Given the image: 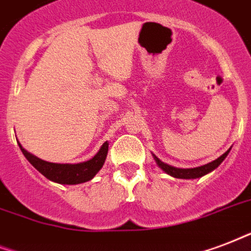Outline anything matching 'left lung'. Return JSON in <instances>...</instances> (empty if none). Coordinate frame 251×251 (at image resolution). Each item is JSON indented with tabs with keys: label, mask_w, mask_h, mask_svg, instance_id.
Listing matches in <instances>:
<instances>
[{
	"label": "left lung",
	"mask_w": 251,
	"mask_h": 251,
	"mask_svg": "<svg viewBox=\"0 0 251 251\" xmlns=\"http://www.w3.org/2000/svg\"><path fill=\"white\" fill-rule=\"evenodd\" d=\"M230 149H232V147H230ZM230 149H229L226 152H224L223 155L220 156V158L213 160V162L204 164V166H200V167H194V168L174 167V166H170V164L162 162V160L155 155V154H152V152H151V155H152V158H154V160H155V163L158 164V167H159L160 170H163V171L166 172L167 175H170V176L176 177V179H198V177L204 176V175L209 174V172H212L213 170H216V168L219 167L220 164L223 163V160L227 156Z\"/></svg>",
	"instance_id": "left-lung-1"
}]
</instances>
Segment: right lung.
I'll return each mask as SVG.
<instances>
[{
    "label": "right lung",
    "instance_id": "add662e5",
    "mask_svg": "<svg viewBox=\"0 0 251 251\" xmlns=\"http://www.w3.org/2000/svg\"><path fill=\"white\" fill-rule=\"evenodd\" d=\"M18 142V146L22 151L25 158L34 166V167L41 172L43 176H46L49 180L59 183V184H80V183H85V181L92 180L97 172L100 171L105 163L106 155H108V147L109 142L102 143L100 150L97 151L93 158L89 160L81 162V163H51V162H46V160L38 158V156L32 155L31 152H28L24 146Z\"/></svg>",
    "mask_w": 251,
    "mask_h": 251
}]
</instances>
